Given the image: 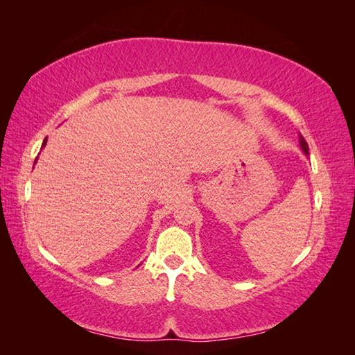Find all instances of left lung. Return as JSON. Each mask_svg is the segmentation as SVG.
I'll list each match as a JSON object with an SVG mask.
<instances>
[{
    "label": "left lung",
    "instance_id": "left-lung-1",
    "mask_svg": "<svg viewBox=\"0 0 355 355\" xmlns=\"http://www.w3.org/2000/svg\"><path fill=\"white\" fill-rule=\"evenodd\" d=\"M299 145H300V148H302V151L308 155V144L302 135H299Z\"/></svg>",
    "mask_w": 355,
    "mask_h": 355
}]
</instances>
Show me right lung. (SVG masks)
Masks as SVG:
<instances>
[{
  "instance_id": "right-lung-1",
  "label": "right lung",
  "mask_w": 355,
  "mask_h": 355,
  "mask_svg": "<svg viewBox=\"0 0 355 355\" xmlns=\"http://www.w3.org/2000/svg\"><path fill=\"white\" fill-rule=\"evenodd\" d=\"M47 145V137L44 139V142H42V145H41V148H44ZM35 163H37V158H35Z\"/></svg>"
}]
</instances>
